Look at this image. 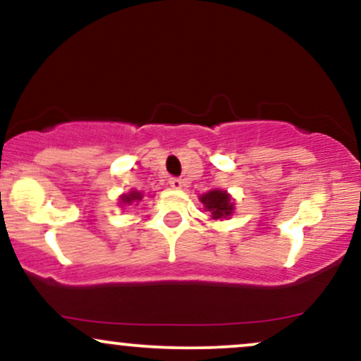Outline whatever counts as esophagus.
I'll list each match as a JSON object with an SVG mask.
<instances>
[{"mask_svg": "<svg viewBox=\"0 0 361 361\" xmlns=\"http://www.w3.org/2000/svg\"><path fill=\"white\" fill-rule=\"evenodd\" d=\"M169 186L175 190H181L183 188V180L181 178H169Z\"/></svg>", "mask_w": 361, "mask_h": 361, "instance_id": "1", "label": "esophagus"}]
</instances>
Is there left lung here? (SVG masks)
<instances>
[{
	"instance_id": "8db88e82",
	"label": "left lung",
	"mask_w": 361,
	"mask_h": 361,
	"mask_svg": "<svg viewBox=\"0 0 361 361\" xmlns=\"http://www.w3.org/2000/svg\"><path fill=\"white\" fill-rule=\"evenodd\" d=\"M200 202L212 214V219H227L234 212V204L231 195L222 190H212V192L202 195Z\"/></svg>"
}]
</instances>
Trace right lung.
Listing matches in <instances>:
<instances>
[{"label":"right lung","mask_w":361,"mask_h":361,"mask_svg":"<svg viewBox=\"0 0 361 361\" xmlns=\"http://www.w3.org/2000/svg\"><path fill=\"white\" fill-rule=\"evenodd\" d=\"M140 200H142V193L130 192L128 195H122V197H120V205H132V204L137 205V202Z\"/></svg>","instance_id":"add662e5"}]
</instances>
